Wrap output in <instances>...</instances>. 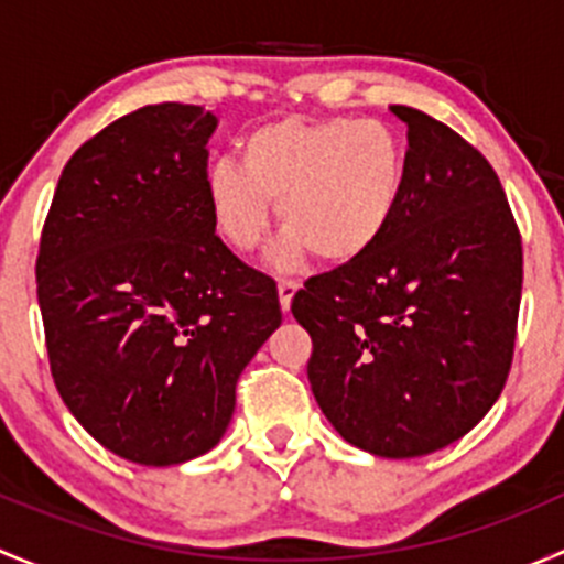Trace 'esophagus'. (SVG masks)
Segmentation results:
<instances>
[{
	"label": "esophagus",
	"mask_w": 564,
	"mask_h": 564,
	"mask_svg": "<svg viewBox=\"0 0 564 564\" xmlns=\"http://www.w3.org/2000/svg\"><path fill=\"white\" fill-rule=\"evenodd\" d=\"M300 283L294 281H278V297H281V308L283 314H289V308H292V297L297 294Z\"/></svg>",
	"instance_id": "1"
}]
</instances>
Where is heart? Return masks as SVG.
I'll list each match as a JSON object with an SVG mask.
<instances>
[{
	"instance_id": "obj_1",
	"label": "heart",
	"mask_w": 564,
	"mask_h": 564,
	"mask_svg": "<svg viewBox=\"0 0 564 564\" xmlns=\"http://www.w3.org/2000/svg\"><path fill=\"white\" fill-rule=\"evenodd\" d=\"M240 163H215L204 176L209 218L235 253H250L270 229L275 202L286 229L270 253L278 270H294L308 253L324 264L366 256L406 185L401 144L373 119L264 124L242 141Z\"/></svg>"
}]
</instances>
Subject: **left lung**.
I'll return each mask as SVG.
<instances>
[{
  "mask_svg": "<svg viewBox=\"0 0 564 564\" xmlns=\"http://www.w3.org/2000/svg\"><path fill=\"white\" fill-rule=\"evenodd\" d=\"M406 185L366 256L308 278L292 314L308 329V382L349 445L417 458L469 434L513 362L521 235L499 176L471 144L409 106Z\"/></svg>",
  "mask_w": 564,
  "mask_h": 564,
  "instance_id": "left-lung-1",
  "label": "left lung"
}]
</instances>
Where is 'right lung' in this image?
I'll list each match as a JSON object with an SVG mask.
<instances>
[{"label":"right lung","mask_w":564,"mask_h":564,"mask_svg":"<svg viewBox=\"0 0 564 564\" xmlns=\"http://www.w3.org/2000/svg\"><path fill=\"white\" fill-rule=\"evenodd\" d=\"M213 111L144 106L67 161L37 253L51 377L119 458L172 466L226 434L235 388L281 324L275 281L215 235Z\"/></svg>","instance_id":"add662e5"}]
</instances>
